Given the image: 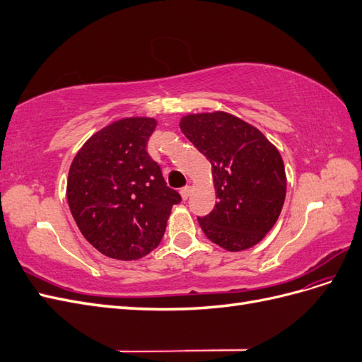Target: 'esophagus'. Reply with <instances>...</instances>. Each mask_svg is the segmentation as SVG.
I'll use <instances>...</instances> for the list:
<instances>
[{
  "label": "esophagus",
  "mask_w": 362,
  "mask_h": 362,
  "mask_svg": "<svg viewBox=\"0 0 362 362\" xmlns=\"http://www.w3.org/2000/svg\"><path fill=\"white\" fill-rule=\"evenodd\" d=\"M181 198L185 201V199H189V196H190V193H192V187L190 185H185V187H182L181 189Z\"/></svg>",
  "instance_id": "1"
}]
</instances>
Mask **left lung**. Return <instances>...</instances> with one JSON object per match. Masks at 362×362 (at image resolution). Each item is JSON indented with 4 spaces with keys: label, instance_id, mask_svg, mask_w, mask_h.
Segmentation results:
<instances>
[{
    "label": "left lung",
    "instance_id": "8db88e82",
    "mask_svg": "<svg viewBox=\"0 0 362 362\" xmlns=\"http://www.w3.org/2000/svg\"><path fill=\"white\" fill-rule=\"evenodd\" d=\"M180 128L211 164L217 202L210 214L198 217L204 234L229 252L255 246L286 201L279 151L258 128L226 112L187 115Z\"/></svg>",
    "mask_w": 362,
    "mask_h": 362
}]
</instances>
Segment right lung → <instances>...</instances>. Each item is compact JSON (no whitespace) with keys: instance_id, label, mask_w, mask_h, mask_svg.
<instances>
[{"instance_id":"1","label":"right lung","mask_w":362,"mask_h":362,"mask_svg":"<svg viewBox=\"0 0 362 362\" xmlns=\"http://www.w3.org/2000/svg\"><path fill=\"white\" fill-rule=\"evenodd\" d=\"M154 117H124L86 141L72 160L66 196L84 238L105 257L139 259L166 231L178 192L146 151Z\"/></svg>"}]
</instances>
